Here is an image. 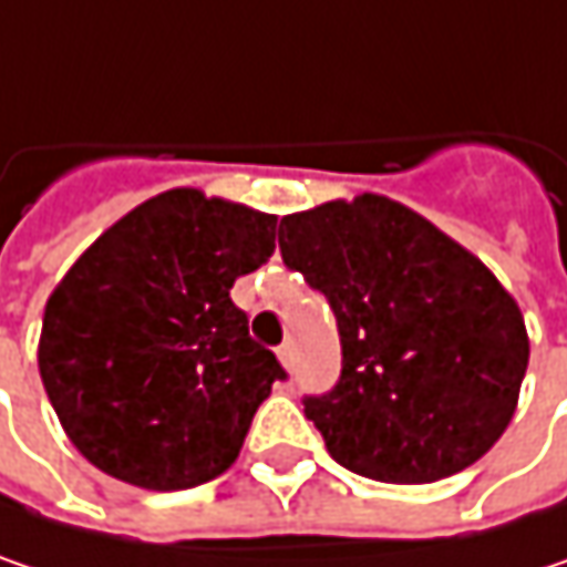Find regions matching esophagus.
<instances>
[{"mask_svg": "<svg viewBox=\"0 0 567 567\" xmlns=\"http://www.w3.org/2000/svg\"><path fill=\"white\" fill-rule=\"evenodd\" d=\"M277 358H280V364L287 368V371H293V361H297V354H293V342H284L277 348Z\"/></svg>", "mask_w": 567, "mask_h": 567, "instance_id": "obj_1", "label": "esophagus"}]
</instances>
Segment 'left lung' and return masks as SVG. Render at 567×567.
<instances>
[{
    "label": "left lung",
    "instance_id": "8db88e82",
    "mask_svg": "<svg viewBox=\"0 0 567 567\" xmlns=\"http://www.w3.org/2000/svg\"><path fill=\"white\" fill-rule=\"evenodd\" d=\"M280 258L339 326L342 371L306 420L348 471L432 484L474 465L509 425L529 364L519 306L413 209L358 196L280 219Z\"/></svg>",
    "mask_w": 567,
    "mask_h": 567
}]
</instances>
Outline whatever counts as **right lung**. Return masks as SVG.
<instances>
[{
  "label": "right lung",
  "mask_w": 567,
  "mask_h": 567,
  "mask_svg": "<svg viewBox=\"0 0 567 567\" xmlns=\"http://www.w3.org/2000/svg\"><path fill=\"white\" fill-rule=\"evenodd\" d=\"M277 219L171 189L100 235L51 293L38 368L70 442L147 491L219 477L241 452L277 354L248 336L235 277L274 255Z\"/></svg>",
  "instance_id": "1"
}]
</instances>
